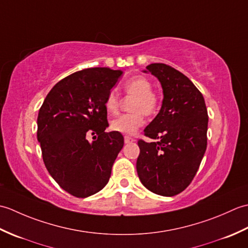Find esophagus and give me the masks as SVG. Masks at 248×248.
<instances>
[{
	"instance_id": "1",
	"label": "esophagus",
	"mask_w": 248,
	"mask_h": 248,
	"mask_svg": "<svg viewBox=\"0 0 248 248\" xmlns=\"http://www.w3.org/2000/svg\"><path fill=\"white\" fill-rule=\"evenodd\" d=\"M133 141H135V140L133 138H131V136H124V143L125 144L133 143Z\"/></svg>"
}]
</instances>
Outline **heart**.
Returning a JSON list of instances; mask_svg holds the SVG:
<instances>
[{
  "mask_svg": "<svg viewBox=\"0 0 248 248\" xmlns=\"http://www.w3.org/2000/svg\"><path fill=\"white\" fill-rule=\"evenodd\" d=\"M124 93L128 97H134L130 104L129 114L121 115L112 120L110 128L123 134H133L144 124V114L151 116L156 113L160 98L152 91V84L143 76H135L124 84ZM105 110L109 115H116L120 108V98L115 89H110L104 100Z\"/></svg>",
  "mask_w": 248,
  "mask_h": 248,
  "instance_id": "b5f03b06",
  "label": "heart"
}]
</instances>
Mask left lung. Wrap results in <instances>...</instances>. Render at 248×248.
I'll use <instances>...</instances> for the list:
<instances>
[{
    "label": "left lung",
    "instance_id": "left-lung-1",
    "mask_svg": "<svg viewBox=\"0 0 248 248\" xmlns=\"http://www.w3.org/2000/svg\"><path fill=\"white\" fill-rule=\"evenodd\" d=\"M146 69L159 78L164 98L159 114L144 130L155 141H138L136 170L152 193L175 196L192 182L207 149V107L198 88L175 68L155 62Z\"/></svg>",
    "mask_w": 248,
    "mask_h": 248
}]
</instances>
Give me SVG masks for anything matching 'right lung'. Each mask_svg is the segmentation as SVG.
Instances as JSON below:
<instances>
[{
  "label": "right lung",
  "instance_id": "right-lung-1",
  "mask_svg": "<svg viewBox=\"0 0 248 248\" xmlns=\"http://www.w3.org/2000/svg\"><path fill=\"white\" fill-rule=\"evenodd\" d=\"M123 71L105 67L77 71L56 83L39 109L37 140L52 178L67 193L85 198L107 186L124 147L108 127L104 100ZM88 135H94L89 143Z\"/></svg>",
  "mask_w": 248,
  "mask_h": 248
}]
</instances>
